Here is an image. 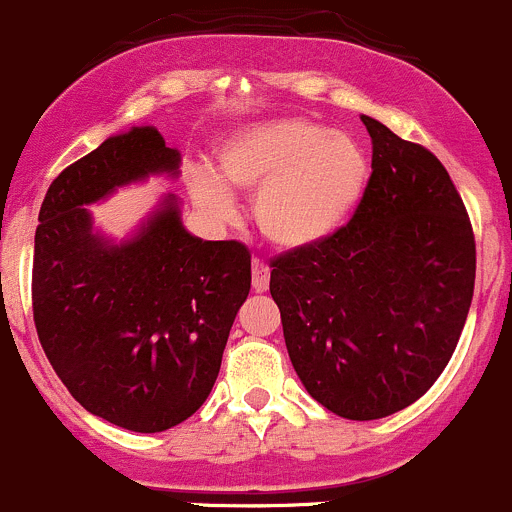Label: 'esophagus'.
I'll list each match as a JSON object with an SVG mask.
<instances>
[{
  "label": "esophagus",
  "mask_w": 512,
  "mask_h": 512,
  "mask_svg": "<svg viewBox=\"0 0 512 512\" xmlns=\"http://www.w3.org/2000/svg\"><path fill=\"white\" fill-rule=\"evenodd\" d=\"M268 281H271V268H268L261 258H254V263H251V283H254V291H266Z\"/></svg>",
  "instance_id": "esophagus-1"
}]
</instances>
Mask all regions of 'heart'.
Masks as SVG:
<instances>
[{
	"label": "heart",
	"mask_w": 512,
	"mask_h": 512,
	"mask_svg": "<svg viewBox=\"0 0 512 512\" xmlns=\"http://www.w3.org/2000/svg\"><path fill=\"white\" fill-rule=\"evenodd\" d=\"M214 174L191 176L194 204L211 221H231L230 189L256 194L254 219L263 239L283 251H306L346 226L366 194L371 161L343 131L301 116L261 121L226 136Z\"/></svg>",
	"instance_id": "b5f03b06"
}]
</instances>
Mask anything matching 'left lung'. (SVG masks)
<instances>
[{
  "mask_svg": "<svg viewBox=\"0 0 512 512\" xmlns=\"http://www.w3.org/2000/svg\"><path fill=\"white\" fill-rule=\"evenodd\" d=\"M371 179L323 244L271 261V296L306 391L376 421L416 403L448 366L475 286V236L438 156L361 116Z\"/></svg>",
  "mask_w": 512,
  "mask_h": 512,
  "instance_id": "8db88e82",
  "label": "left lung"
}]
</instances>
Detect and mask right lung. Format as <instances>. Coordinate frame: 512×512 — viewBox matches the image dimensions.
Masks as SVG:
<instances>
[{"label": "right lung", "mask_w": 512, "mask_h": 512, "mask_svg": "<svg viewBox=\"0 0 512 512\" xmlns=\"http://www.w3.org/2000/svg\"><path fill=\"white\" fill-rule=\"evenodd\" d=\"M161 171L176 176L179 151L154 126L111 136L52 181L34 236V326L49 363L86 411L134 433L204 406L251 288L249 249L186 234L174 196L126 244L91 231L84 204Z\"/></svg>", "instance_id": "1"}]
</instances>
